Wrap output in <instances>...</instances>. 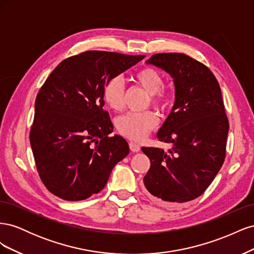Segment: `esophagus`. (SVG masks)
Listing matches in <instances>:
<instances>
[{
    "mask_svg": "<svg viewBox=\"0 0 254 254\" xmlns=\"http://www.w3.org/2000/svg\"><path fill=\"white\" fill-rule=\"evenodd\" d=\"M129 148H130V150L133 151V152H139L140 149H141L140 145L135 143V142H130L129 143Z\"/></svg>",
    "mask_w": 254,
    "mask_h": 254,
    "instance_id": "34e87169",
    "label": "esophagus"
}]
</instances>
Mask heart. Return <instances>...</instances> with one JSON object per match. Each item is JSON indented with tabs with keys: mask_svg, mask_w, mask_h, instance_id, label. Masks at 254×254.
<instances>
[{
	"mask_svg": "<svg viewBox=\"0 0 254 254\" xmlns=\"http://www.w3.org/2000/svg\"><path fill=\"white\" fill-rule=\"evenodd\" d=\"M134 82L149 94V102L155 108H163L168 101V92L163 86V76L156 68L144 66L133 75ZM124 86L121 78L114 77L107 82L104 98L110 108L120 112L124 109ZM158 125L156 115L151 111L127 113L117 121L119 132L134 141H140Z\"/></svg>",
	"mask_w": 254,
	"mask_h": 254,
	"instance_id": "heart-1",
	"label": "heart"
}]
</instances>
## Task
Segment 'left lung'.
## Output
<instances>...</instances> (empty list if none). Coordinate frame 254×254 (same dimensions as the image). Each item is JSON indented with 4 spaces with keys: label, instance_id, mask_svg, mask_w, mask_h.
<instances>
[{
    "label": "left lung",
    "instance_id": "8db88e82",
    "mask_svg": "<svg viewBox=\"0 0 254 254\" xmlns=\"http://www.w3.org/2000/svg\"><path fill=\"white\" fill-rule=\"evenodd\" d=\"M146 64L162 68L175 84V104L157 133L171 148L142 147L150 160L146 194L164 205L190 201L203 194L226 158L229 122L219 83L186 54H155Z\"/></svg>",
    "mask_w": 254,
    "mask_h": 254
}]
</instances>
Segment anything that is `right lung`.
<instances>
[{"label": "right lung", "mask_w": 254, "mask_h": 254, "mask_svg": "<svg viewBox=\"0 0 254 254\" xmlns=\"http://www.w3.org/2000/svg\"><path fill=\"white\" fill-rule=\"evenodd\" d=\"M145 56L88 51L64 59L38 93L29 133L37 171L52 194L79 201L97 194L129 153L103 110L107 82Z\"/></svg>", "instance_id": "right-lung-1"}]
</instances>
